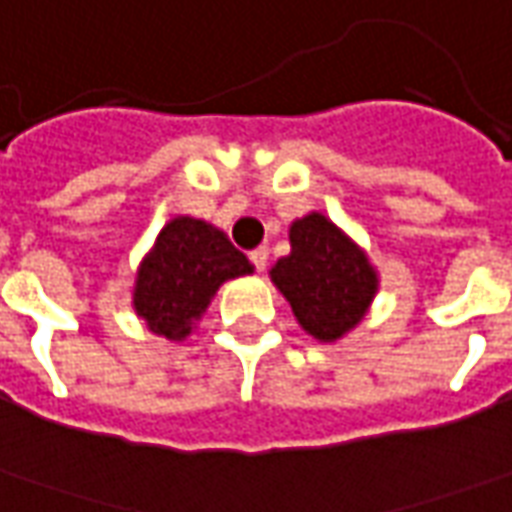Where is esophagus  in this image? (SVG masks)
Masks as SVG:
<instances>
[{
	"label": "esophagus",
	"mask_w": 512,
	"mask_h": 512,
	"mask_svg": "<svg viewBox=\"0 0 512 512\" xmlns=\"http://www.w3.org/2000/svg\"><path fill=\"white\" fill-rule=\"evenodd\" d=\"M267 259H270V250H267V248L250 250V262H253V267H256L259 273H264V267H267Z\"/></svg>",
	"instance_id": "1"
}]
</instances>
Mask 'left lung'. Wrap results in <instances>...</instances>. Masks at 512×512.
I'll list each match as a JSON object with an SVG mask.
<instances>
[{
  "label": "left lung",
  "mask_w": 512,
  "mask_h": 512,
  "mask_svg": "<svg viewBox=\"0 0 512 512\" xmlns=\"http://www.w3.org/2000/svg\"><path fill=\"white\" fill-rule=\"evenodd\" d=\"M270 281L292 315L320 343H337L368 315L379 273L368 253L320 211L290 225V253L270 267Z\"/></svg>",
  "instance_id": "left-lung-1"
}]
</instances>
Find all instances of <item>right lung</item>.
<instances>
[{
	"instance_id": "1",
	"label": "right lung",
	"mask_w": 512,
	"mask_h": 512,
	"mask_svg": "<svg viewBox=\"0 0 512 512\" xmlns=\"http://www.w3.org/2000/svg\"><path fill=\"white\" fill-rule=\"evenodd\" d=\"M253 264L217 225L178 214L158 231L133 278V312L147 329L181 343L197 329L225 281L250 276Z\"/></svg>"
}]
</instances>
